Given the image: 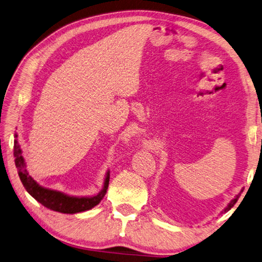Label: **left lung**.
<instances>
[{
	"label": "left lung",
	"instance_id": "1",
	"mask_svg": "<svg viewBox=\"0 0 262 262\" xmlns=\"http://www.w3.org/2000/svg\"><path fill=\"white\" fill-rule=\"evenodd\" d=\"M239 195H241V193H239V194H238V195H236V196H235V199H232V200H231V203L228 205V207H227L226 209H224V212H228V210H229V209H231V208L233 207V206H235V204L237 203V200H238V198H239Z\"/></svg>",
	"mask_w": 262,
	"mask_h": 262
}]
</instances>
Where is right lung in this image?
Listing matches in <instances>:
<instances>
[{
  "label": "right lung",
  "mask_w": 262,
  "mask_h": 262,
  "mask_svg": "<svg viewBox=\"0 0 262 262\" xmlns=\"http://www.w3.org/2000/svg\"><path fill=\"white\" fill-rule=\"evenodd\" d=\"M17 137L18 135L15 134L16 139L15 143H13V157H15V164L18 175H19L20 181L26 191L29 192L36 201H39L41 205H43L45 207H47L48 209L64 214H76L85 212V210H89L91 208H93L94 206L99 205V203L102 200L108 189L110 176L109 171L107 172V176H105L103 189L94 196H70L62 193V192L59 191L46 189V187L39 185L38 183L30 176L29 171L26 170L25 160L21 155V149L19 144H18Z\"/></svg>",
  "instance_id": "add662e5"
}]
</instances>
